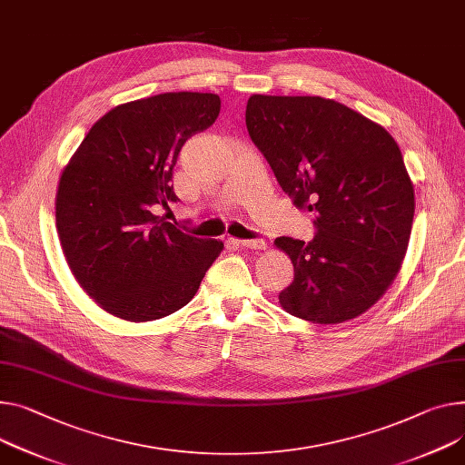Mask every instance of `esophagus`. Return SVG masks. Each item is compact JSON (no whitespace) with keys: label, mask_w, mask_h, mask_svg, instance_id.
<instances>
[{"label":"esophagus","mask_w":465,"mask_h":465,"mask_svg":"<svg viewBox=\"0 0 465 465\" xmlns=\"http://www.w3.org/2000/svg\"><path fill=\"white\" fill-rule=\"evenodd\" d=\"M232 242H236L238 245L247 247V249H264L266 247V242L262 238H257V240H232Z\"/></svg>","instance_id":"1"}]
</instances>
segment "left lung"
Instances as JSON below:
<instances>
[{
    "label": "left lung",
    "mask_w": 465,
    "mask_h": 465,
    "mask_svg": "<svg viewBox=\"0 0 465 465\" xmlns=\"http://www.w3.org/2000/svg\"><path fill=\"white\" fill-rule=\"evenodd\" d=\"M245 126L281 190L314 213L311 242H273L294 264L281 307L312 324L360 316L385 294L408 252L415 193L397 141L322 96L253 94Z\"/></svg>",
    "instance_id": "1"
}]
</instances>
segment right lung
Here are the masks:
<instances>
[{
    "label": "right lung",
    "mask_w": 465,
    "mask_h": 465,
    "mask_svg": "<svg viewBox=\"0 0 465 465\" xmlns=\"http://www.w3.org/2000/svg\"><path fill=\"white\" fill-rule=\"evenodd\" d=\"M212 93H163L98 119L61 173L55 225L80 287L114 316L149 322L183 309L222 253L154 216L176 201L173 167L184 143L218 119Z\"/></svg>",
    "instance_id": "obj_1"
}]
</instances>
